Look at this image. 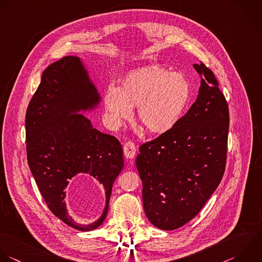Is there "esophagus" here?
<instances>
[{
	"instance_id": "obj_1",
	"label": "esophagus",
	"mask_w": 262,
	"mask_h": 262,
	"mask_svg": "<svg viewBox=\"0 0 262 262\" xmlns=\"http://www.w3.org/2000/svg\"><path fill=\"white\" fill-rule=\"evenodd\" d=\"M123 153L126 158H135L137 153V146L135 145V143L130 141L126 142L123 146Z\"/></svg>"
}]
</instances>
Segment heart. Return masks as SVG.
Instances as JSON below:
<instances>
[{
    "instance_id": "b5f03b06",
    "label": "heart",
    "mask_w": 262,
    "mask_h": 262,
    "mask_svg": "<svg viewBox=\"0 0 262 262\" xmlns=\"http://www.w3.org/2000/svg\"><path fill=\"white\" fill-rule=\"evenodd\" d=\"M191 82L181 72L150 65L129 72L120 88L108 86L103 101L110 120L119 125L133 115L153 135H162L179 122L191 97Z\"/></svg>"
}]
</instances>
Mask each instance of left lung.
Here are the masks:
<instances>
[{"instance_id":"8db88e82","label":"left lung","mask_w":262,"mask_h":262,"mask_svg":"<svg viewBox=\"0 0 262 262\" xmlns=\"http://www.w3.org/2000/svg\"><path fill=\"white\" fill-rule=\"evenodd\" d=\"M193 66L202 76L197 100L172 129L143 144L136 161L146 216L164 231L192 221L226 169L229 106L212 70Z\"/></svg>"}]
</instances>
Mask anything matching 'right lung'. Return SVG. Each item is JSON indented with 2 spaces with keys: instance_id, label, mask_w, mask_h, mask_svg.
<instances>
[{
  "instance_id": "right-lung-1",
  "label": "right lung",
  "mask_w": 262,
  "mask_h": 262,
  "mask_svg": "<svg viewBox=\"0 0 262 262\" xmlns=\"http://www.w3.org/2000/svg\"><path fill=\"white\" fill-rule=\"evenodd\" d=\"M99 101L80 59L66 56L42 72L25 115L27 162L36 186L55 216L83 232L104 222L112 185L123 167L119 141L94 128L83 114H75L94 108ZM79 173L93 176L106 197L101 217L86 226L68 215L63 202L68 183Z\"/></svg>"
}]
</instances>
